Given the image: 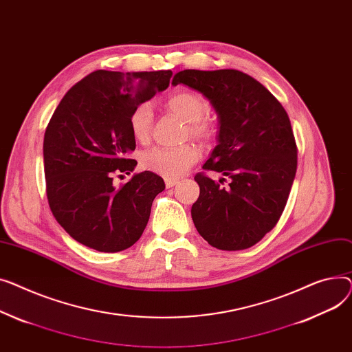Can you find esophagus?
<instances>
[{"instance_id": "34e87169", "label": "esophagus", "mask_w": 352, "mask_h": 352, "mask_svg": "<svg viewBox=\"0 0 352 352\" xmlns=\"http://www.w3.org/2000/svg\"><path fill=\"white\" fill-rule=\"evenodd\" d=\"M164 183H166V188H173L175 184L179 183V180L177 179H166L164 180Z\"/></svg>"}]
</instances>
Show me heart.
<instances>
[{
    "label": "heart",
    "instance_id": "1",
    "mask_svg": "<svg viewBox=\"0 0 352 352\" xmlns=\"http://www.w3.org/2000/svg\"><path fill=\"white\" fill-rule=\"evenodd\" d=\"M166 108L179 116L186 123H189V133L197 140L208 142L213 138L214 131L210 123L206 120L209 113V102L201 95L182 89L170 94L164 100ZM153 123V112L148 103L138 105L129 118V128L135 140L146 143L151 136ZM200 157V151L195 144H183L180 148H155L143 153L142 166L153 173L168 179H177Z\"/></svg>",
    "mask_w": 352,
    "mask_h": 352
}]
</instances>
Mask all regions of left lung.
I'll return each mask as SVG.
<instances>
[{
  "label": "left lung",
  "instance_id": "left-lung-1",
  "mask_svg": "<svg viewBox=\"0 0 352 352\" xmlns=\"http://www.w3.org/2000/svg\"><path fill=\"white\" fill-rule=\"evenodd\" d=\"M183 84L208 98L219 116V144L204 170L192 206L199 234L219 250H244L258 243L280 220L297 170V144L281 103L258 80L236 69H184L172 85Z\"/></svg>",
  "mask_w": 352,
  "mask_h": 352
}]
</instances>
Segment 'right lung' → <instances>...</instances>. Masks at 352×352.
Masks as SVG:
<instances>
[{"label": "right lung", "instance_id": "obj_1", "mask_svg": "<svg viewBox=\"0 0 352 352\" xmlns=\"http://www.w3.org/2000/svg\"><path fill=\"white\" fill-rule=\"evenodd\" d=\"M172 71H95L74 85L56 107L44 136V170L51 212L78 243L102 253L129 249L142 236L153 199L164 182L131 175L136 142L129 118L140 103L169 87Z\"/></svg>", "mask_w": 352, "mask_h": 352}]
</instances>
